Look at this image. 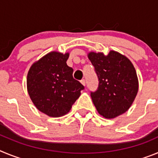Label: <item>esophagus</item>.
<instances>
[{"mask_svg":"<svg viewBox=\"0 0 158 158\" xmlns=\"http://www.w3.org/2000/svg\"><path fill=\"white\" fill-rule=\"evenodd\" d=\"M81 83L82 85L85 86V79H82V80L81 81Z\"/></svg>","mask_w":158,"mask_h":158,"instance_id":"obj_1","label":"esophagus"}]
</instances>
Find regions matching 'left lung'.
<instances>
[{"label":"left lung","mask_w":158,"mask_h":158,"mask_svg":"<svg viewBox=\"0 0 158 158\" xmlns=\"http://www.w3.org/2000/svg\"><path fill=\"white\" fill-rule=\"evenodd\" d=\"M88 58L98 76L99 87L91 93L96 110L106 118H114L126 112L139 91V79L132 62L125 55L110 51L89 52Z\"/></svg>","instance_id":"obj_1"}]
</instances>
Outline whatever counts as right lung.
I'll use <instances>...</instances> for the list:
<instances>
[{
  "instance_id": "add662e5",
  "label": "right lung",
  "mask_w": 158,
  "mask_h": 158,
  "mask_svg": "<svg viewBox=\"0 0 158 158\" xmlns=\"http://www.w3.org/2000/svg\"><path fill=\"white\" fill-rule=\"evenodd\" d=\"M69 53L51 51L32 64L27 77L31 100L39 111L50 117H61L70 111L84 86L73 77L66 61Z\"/></svg>"
}]
</instances>
